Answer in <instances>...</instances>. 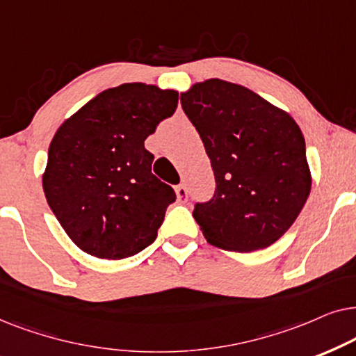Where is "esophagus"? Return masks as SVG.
Returning <instances> with one entry per match:
<instances>
[{
  "label": "esophagus",
  "instance_id": "obj_1",
  "mask_svg": "<svg viewBox=\"0 0 356 356\" xmlns=\"http://www.w3.org/2000/svg\"><path fill=\"white\" fill-rule=\"evenodd\" d=\"M175 195H177V200L181 203H186L188 200V192H187V187L181 184V186L175 187Z\"/></svg>",
  "mask_w": 356,
  "mask_h": 356
}]
</instances>
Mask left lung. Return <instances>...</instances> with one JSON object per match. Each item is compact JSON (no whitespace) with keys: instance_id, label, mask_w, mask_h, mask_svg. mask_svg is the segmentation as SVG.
<instances>
[{"instance_id":"8db88e82","label":"left lung","mask_w":356,"mask_h":356,"mask_svg":"<svg viewBox=\"0 0 356 356\" xmlns=\"http://www.w3.org/2000/svg\"><path fill=\"white\" fill-rule=\"evenodd\" d=\"M181 104L215 172L213 197L193 208L205 239L238 252L272 245L311 192L298 123L250 89L216 78L193 84Z\"/></svg>"}]
</instances>
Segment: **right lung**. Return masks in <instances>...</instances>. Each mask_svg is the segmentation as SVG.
Returning <instances> with one entry per match:
<instances>
[{
    "label": "right lung",
    "mask_w": 356,
    "mask_h": 356,
    "mask_svg": "<svg viewBox=\"0 0 356 356\" xmlns=\"http://www.w3.org/2000/svg\"><path fill=\"white\" fill-rule=\"evenodd\" d=\"M179 92L125 83L97 94L61 123L42 175L65 233L89 255L131 257L153 243L175 192L151 172L145 140L172 115Z\"/></svg>",
    "instance_id": "obj_1"
}]
</instances>
